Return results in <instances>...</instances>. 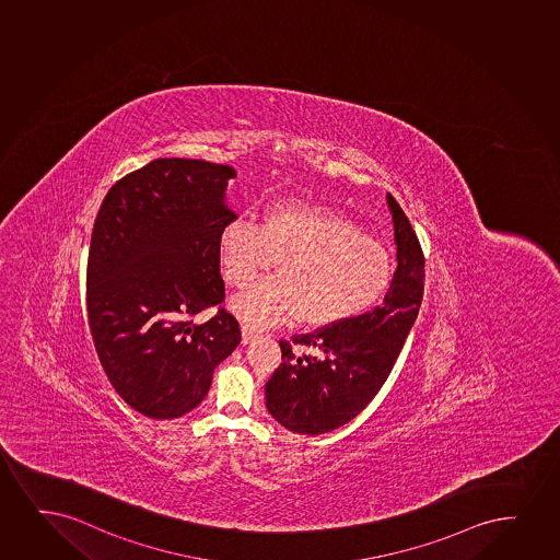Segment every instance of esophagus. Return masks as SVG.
Here are the masks:
<instances>
[{
    "label": "esophagus",
    "mask_w": 560,
    "mask_h": 560,
    "mask_svg": "<svg viewBox=\"0 0 560 560\" xmlns=\"http://www.w3.org/2000/svg\"><path fill=\"white\" fill-rule=\"evenodd\" d=\"M257 337H259V331H255L254 327L242 326V345H249Z\"/></svg>",
    "instance_id": "esophagus-1"
}]
</instances>
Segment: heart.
Returning a JSON list of instances; mask_svg holds the SVG:
<instances>
[{"mask_svg":"<svg viewBox=\"0 0 560 560\" xmlns=\"http://www.w3.org/2000/svg\"><path fill=\"white\" fill-rule=\"evenodd\" d=\"M229 285L248 288L277 265L278 277L231 299V311L255 327L295 318L326 329L358 318L386 295L396 261L384 242L327 206L285 200L262 225L234 220L218 238Z\"/></svg>","mask_w":560,"mask_h":560,"instance_id":"obj_1","label":"heart"}]
</instances>
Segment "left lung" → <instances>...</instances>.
<instances>
[{
  "label": "left lung",
  "mask_w": 560,
  "mask_h": 560,
  "mask_svg": "<svg viewBox=\"0 0 560 560\" xmlns=\"http://www.w3.org/2000/svg\"><path fill=\"white\" fill-rule=\"evenodd\" d=\"M397 269L383 305L339 326L280 340L282 363L265 384L267 411L293 433L319 435L358 417L378 394L424 295V255L401 206L386 195ZM305 347L308 355L294 354Z\"/></svg>",
  "instance_id": "obj_1"
}]
</instances>
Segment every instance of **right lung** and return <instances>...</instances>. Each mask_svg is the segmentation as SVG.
Here are the masks:
<instances>
[{
    "label": "right lung",
    "mask_w": 560,
    "mask_h": 560,
    "mask_svg": "<svg viewBox=\"0 0 560 560\" xmlns=\"http://www.w3.org/2000/svg\"><path fill=\"white\" fill-rule=\"evenodd\" d=\"M233 166L156 159L109 189L94 221L86 312L100 363L115 392L155 420L191 412L213 369L241 342L238 322L220 305V231Z\"/></svg>",
    "instance_id": "1"
}]
</instances>
